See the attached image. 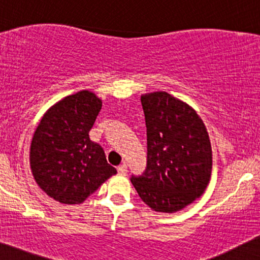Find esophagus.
Returning a JSON list of instances; mask_svg holds the SVG:
<instances>
[{"label":"esophagus","instance_id":"esophagus-1","mask_svg":"<svg viewBox=\"0 0 260 260\" xmlns=\"http://www.w3.org/2000/svg\"><path fill=\"white\" fill-rule=\"evenodd\" d=\"M117 171H118V174H120V175L126 174V172H127V165H126V164H121V165L117 168Z\"/></svg>","mask_w":260,"mask_h":260}]
</instances>
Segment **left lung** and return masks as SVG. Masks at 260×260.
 Listing matches in <instances>:
<instances>
[{
	"label": "left lung",
	"mask_w": 260,
	"mask_h": 260,
	"mask_svg": "<svg viewBox=\"0 0 260 260\" xmlns=\"http://www.w3.org/2000/svg\"><path fill=\"white\" fill-rule=\"evenodd\" d=\"M147 124V168L131 182L155 211H178L204 193L211 175V145L204 123L165 91L140 98Z\"/></svg>",
	"instance_id": "8db88e82"
}]
</instances>
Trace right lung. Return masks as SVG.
<instances>
[{
  "label": "right lung",
  "mask_w": 260,
  "mask_h": 260,
  "mask_svg": "<svg viewBox=\"0 0 260 260\" xmlns=\"http://www.w3.org/2000/svg\"><path fill=\"white\" fill-rule=\"evenodd\" d=\"M101 100L82 90L55 104L41 118L30 145V168L39 187L55 201L80 204L117 174L105 151L89 137Z\"/></svg>",
  "instance_id": "obj_1"
}]
</instances>
